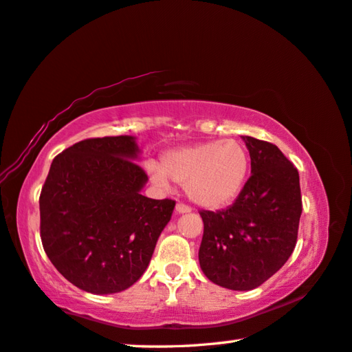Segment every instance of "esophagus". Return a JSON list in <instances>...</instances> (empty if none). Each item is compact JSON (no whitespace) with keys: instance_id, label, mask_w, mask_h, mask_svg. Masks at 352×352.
I'll use <instances>...</instances> for the list:
<instances>
[{"instance_id":"esophagus-1","label":"esophagus","mask_w":352,"mask_h":352,"mask_svg":"<svg viewBox=\"0 0 352 352\" xmlns=\"http://www.w3.org/2000/svg\"><path fill=\"white\" fill-rule=\"evenodd\" d=\"M175 211H177L178 214H183V213H191V206H188V205H185V204L178 202V204H177V206H175Z\"/></svg>"}]
</instances>
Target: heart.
Masks as SVG:
<instances>
[{"label": "heart", "mask_w": 352, "mask_h": 352, "mask_svg": "<svg viewBox=\"0 0 352 352\" xmlns=\"http://www.w3.org/2000/svg\"><path fill=\"white\" fill-rule=\"evenodd\" d=\"M161 166L150 163L152 180L167 186L170 180L185 185L188 197L204 208H219L235 199L249 170L248 148L235 139L206 141L169 150Z\"/></svg>", "instance_id": "1"}]
</instances>
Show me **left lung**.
<instances>
[{
  "instance_id": "obj_1",
  "label": "left lung",
  "mask_w": 352,
  "mask_h": 352,
  "mask_svg": "<svg viewBox=\"0 0 352 352\" xmlns=\"http://www.w3.org/2000/svg\"><path fill=\"white\" fill-rule=\"evenodd\" d=\"M241 138L252 175L226 210L200 211L199 263L216 285L248 292L274 276L293 254L302 199L299 172L278 147Z\"/></svg>"
}]
</instances>
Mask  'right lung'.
I'll return each mask as SVG.
<instances>
[{
  "label": "right lung",
  "mask_w": 352,
  "mask_h": 352,
  "mask_svg": "<svg viewBox=\"0 0 352 352\" xmlns=\"http://www.w3.org/2000/svg\"><path fill=\"white\" fill-rule=\"evenodd\" d=\"M133 136L92 138L53 160L41 199L48 258L75 287L124 292L147 270L175 202L142 196L147 174Z\"/></svg>",
  "instance_id": "add662e5"
}]
</instances>
